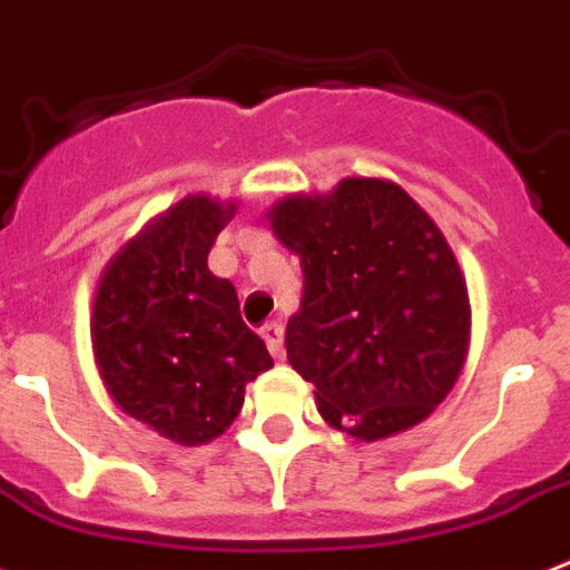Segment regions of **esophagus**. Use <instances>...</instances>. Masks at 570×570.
Here are the masks:
<instances>
[{
    "label": "esophagus",
    "instance_id": "34e87169",
    "mask_svg": "<svg viewBox=\"0 0 570 570\" xmlns=\"http://www.w3.org/2000/svg\"><path fill=\"white\" fill-rule=\"evenodd\" d=\"M259 334H263V340H266V346L272 355L275 357L284 355V325H281V322H268V325H263Z\"/></svg>",
    "mask_w": 570,
    "mask_h": 570
}]
</instances>
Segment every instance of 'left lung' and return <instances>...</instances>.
<instances>
[{
    "mask_svg": "<svg viewBox=\"0 0 570 570\" xmlns=\"http://www.w3.org/2000/svg\"><path fill=\"white\" fill-rule=\"evenodd\" d=\"M302 257L304 298L286 357L325 423L379 441L432 414L470 343L468 284L438 224L396 183L348 177L268 213Z\"/></svg>",
    "mask_w": 570,
    "mask_h": 570,
    "instance_id": "obj_1",
    "label": "left lung"
}]
</instances>
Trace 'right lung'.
<instances>
[{"label":"right lung","instance_id":"add662e5","mask_svg":"<svg viewBox=\"0 0 570 570\" xmlns=\"http://www.w3.org/2000/svg\"><path fill=\"white\" fill-rule=\"evenodd\" d=\"M233 204L191 195L111 259L94 298V355L129 416L183 446L218 438L245 384L275 364L242 322L230 281L206 268Z\"/></svg>","mask_w":570,"mask_h":570}]
</instances>
